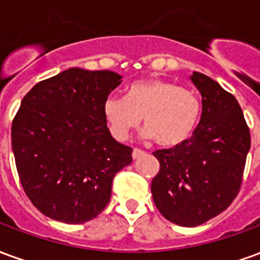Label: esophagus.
<instances>
[{
    "label": "esophagus",
    "mask_w": 260,
    "mask_h": 260,
    "mask_svg": "<svg viewBox=\"0 0 260 260\" xmlns=\"http://www.w3.org/2000/svg\"><path fill=\"white\" fill-rule=\"evenodd\" d=\"M143 153L145 152H143V150H141V149H134V150H132V157L138 158L139 156H142Z\"/></svg>",
    "instance_id": "1"
}]
</instances>
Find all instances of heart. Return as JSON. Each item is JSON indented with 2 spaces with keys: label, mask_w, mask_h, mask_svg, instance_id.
I'll return each mask as SVG.
<instances>
[{
  "label": "heart",
  "mask_w": 260,
  "mask_h": 260,
  "mask_svg": "<svg viewBox=\"0 0 260 260\" xmlns=\"http://www.w3.org/2000/svg\"><path fill=\"white\" fill-rule=\"evenodd\" d=\"M103 115L117 141H125L143 118V138H154L161 147H175L192 135L201 115V102L189 89L152 78L134 82L126 87L125 97H107Z\"/></svg>",
  "instance_id": "1"
}]
</instances>
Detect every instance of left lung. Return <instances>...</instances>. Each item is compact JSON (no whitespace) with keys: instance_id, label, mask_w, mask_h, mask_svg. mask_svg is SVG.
<instances>
[{"instance_id":"8db88e82","label":"left lung","mask_w":260,"mask_h":260,"mask_svg":"<svg viewBox=\"0 0 260 260\" xmlns=\"http://www.w3.org/2000/svg\"><path fill=\"white\" fill-rule=\"evenodd\" d=\"M191 80L202 96V117L180 146L156 150L160 171L152 181L158 212L182 227H196L224 212L242 184L251 134L240 104L216 80Z\"/></svg>"}]
</instances>
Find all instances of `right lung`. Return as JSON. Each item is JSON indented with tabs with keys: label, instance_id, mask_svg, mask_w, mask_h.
<instances>
[{
	"label": "right lung",
	"instance_id": "obj_1",
	"mask_svg": "<svg viewBox=\"0 0 260 260\" xmlns=\"http://www.w3.org/2000/svg\"><path fill=\"white\" fill-rule=\"evenodd\" d=\"M121 79L113 71L69 68L23 97L12 152L23 191L44 216L80 224L108 205L114 177L132 161V149L114 139L103 115Z\"/></svg>",
	"mask_w": 260,
	"mask_h": 260
}]
</instances>
